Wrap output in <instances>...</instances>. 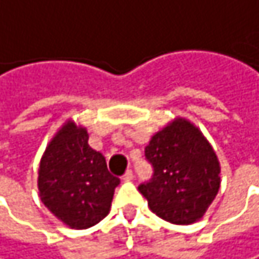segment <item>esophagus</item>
I'll return each instance as SVG.
<instances>
[{"label":"esophagus","instance_id":"34e87169","mask_svg":"<svg viewBox=\"0 0 259 259\" xmlns=\"http://www.w3.org/2000/svg\"><path fill=\"white\" fill-rule=\"evenodd\" d=\"M122 178H123L125 181H131V180L134 178V172H133L131 169H126V171H125V174H123V177H122Z\"/></svg>","mask_w":259,"mask_h":259}]
</instances>
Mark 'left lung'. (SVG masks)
<instances>
[{
	"label": "left lung",
	"mask_w": 259,
	"mask_h": 259,
	"mask_svg": "<svg viewBox=\"0 0 259 259\" xmlns=\"http://www.w3.org/2000/svg\"><path fill=\"white\" fill-rule=\"evenodd\" d=\"M144 156L153 174L139 190L150 209L172 224L202 218L220 189V163L202 133L176 120L152 137Z\"/></svg>",
	"instance_id": "1"
}]
</instances>
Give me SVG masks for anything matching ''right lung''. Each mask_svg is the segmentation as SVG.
Segmentation results:
<instances>
[{"instance_id": "right-lung-1", "label": "right lung", "mask_w": 259, "mask_h": 259, "mask_svg": "<svg viewBox=\"0 0 259 259\" xmlns=\"http://www.w3.org/2000/svg\"><path fill=\"white\" fill-rule=\"evenodd\" d=\"M119 178L88 144V134L65 125L51 140L39 165L38 189L47 208L72 229H88L109 213Z\"/></svg>"}]
</instances>
